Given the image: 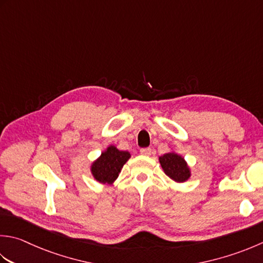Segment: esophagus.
Masks as SVG:
<instances>
[{
    "label": "esophagus",
    "mask_w": 263,
    "mask_h": 263,
    "mask_svg": "<svg viewBox=\"0 0 263 263\" xmlns=\"http://www.w3.org/2000/svg\"><path fill=\"white\" fill-rule=\"evenodd\" d=\"M140 154H141V155L149 156L152 154V149L151 148H141L140 149Z\"/></svg>",
    "instance_id": "obj_1"
}]
</instances>
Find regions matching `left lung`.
Listing matches in <instances>:
<instances>
[{
	"label": "left lung",
	"mask_w": 263,
	"mask_h": 263,
	"mask_svg": "<svg viewBox=\"0 0 263 263\" xmlns=\"http://www.w3.org/2000/svg\"><path fill=\"white\" fill-rule=\"evenodd\" d=\"M164 173L176 182H184L190 178V168L182 156L176 153H167L159 157Z\"/></svg>",
	"instance_id": "1"
}]
</instances>
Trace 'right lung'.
<instances>
[{"label": "right lung", "instance_id": "1", "mask_svg": "<svg viewBox=\"0 0 263 263\" xmlns=\"http://www.w3.org/2000/svg\"><path fill=\"white\" fill-rule=\"evenodd\" d=\"M131 157L130 153L118 151L109 146L91 165V173L100 183H112L117 179L123 165Z\"/></svg>", "mask_w": 263, "mask_h": 263}]
</instances>
